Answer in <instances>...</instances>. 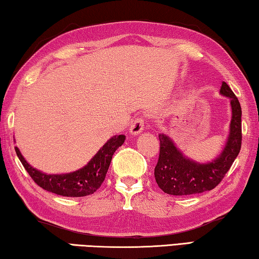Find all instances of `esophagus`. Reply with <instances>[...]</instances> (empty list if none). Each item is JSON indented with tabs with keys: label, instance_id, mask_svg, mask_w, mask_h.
<instances>
[{
	"label": "esophagus",
	"instance_id": "obj_1",
	"mask_svg": "<svg viewBox=\"0 0 259 259\" xmlns=\"http://www.w3.org/2000/svg\"><path fill=\"white\" fill-rule=\"evenodd\" d=\"M144 130V120L142 117H137L133 122H131L130 128H129V134L137 136Z\"/></svg>",
	"mask_w": 259,
	"mask_h": 259
}]
</instances>
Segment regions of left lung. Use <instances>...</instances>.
<instances>
[{
  "mask_svg": "<svg viewBox=\"0 0 259 259\" xmlns=\"http://www.w3.org/2000/svg\"><path fill=\"white\" fill-rule=\"evenodd\" d=\"M219 94L230 100L231 122L222 151L212 160H193L179 150L169 135H159L160 156L154 176L157 185L166 194L190 195L212 190L224 178L240 153L242 139L240 103L225 82H223Z\"/></svg>",
  "mask_w": 259,
  "mask_h": 259,
  "instance_id": "8db88e82",
  "label": "left lung"
}]
</instances>
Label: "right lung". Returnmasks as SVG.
<instances>
[{
	"label": "right lung",
	"mask_w": 259,
	"mask_h": 259,
	"mask_svg": "<svg viewBox=\"0 0 259 259\" xmlns=\"http://www.w3.org/2000/svg\"><path fill=\"white\" fill-rule=\"evenodd\" d=\"M124 135L113 136L84 166L75 171L57 175L42 172L34 168L26 161L18 147L15 150L26 171L43 190L61 196L80 198L93 194L100 187L106 177L114 152L124 143Z\"/></svg>",
	"instance_id": "add662e5"
}]
</instances>
